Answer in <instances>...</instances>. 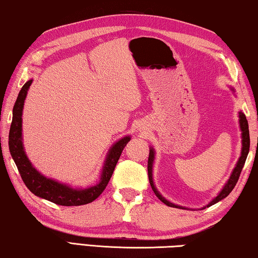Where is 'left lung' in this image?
Listing matches in <instances>:
<instances>
[{"label": "left lung", "mask_w": 258, "mask_h": 258, "mask_svg": "<svg viewBox=\"0 0 258 258\" xmlns=\"http://www.w3.org/2000/svg\"><path fill=\"white\" fill-rule=\"evenodd\" d=\"M239 124H240V130H241V139H242L241 156H240L238 163H237V165H235V167L233 169L232 174H231V176L228 180V182L225 183L224 187L222 189L220 194H218L216 197L214 198L212 202L207 205V207L218 203L220 200L224 199L225 197H228V196L230 195V192L233 190V187L235 186V184H237V182L239 180V176H240V173H241L242 167L244 165V161H246V159H247L248 152H249V147H250V138H249V130H248V121L246 119V116H244V113H242L241 111L239 112ZM154 159H155V150H154V148L150 147L149 158H148V176H149L150 185L152 187V190H154L155 195L157 196V197H158V199H160V202H163L165 205H167V206H169V207H177V208L184 209V207L177 206V205H174L172 203H169L168 200H166L163 197V196L159 194L158 190L156 189V186L154 184V180H152V165H154Z\"/></svg>", "instance_id": "8db88e82"}]
</instances>
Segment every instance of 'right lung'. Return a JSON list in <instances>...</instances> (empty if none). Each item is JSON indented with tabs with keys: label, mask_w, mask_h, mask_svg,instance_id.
Listing matches in <instances>:
<instances>
[{
	"label": "right lung",
	"mask_w": 258,
	"mask_h": 258,
	"mask_svg": "<svg viewBox=\"0 0 258 258\" xmlns=\"http://www.w3.org/2000/svg\"><path fill=\"white\" fill-rule=\"evenodd\" d=\"M32 82L33 80H29L27 83H25L23 89L20 90L14 106V112H12L14 116H12L10 133H9V150H10L12 159L15 160L17 167H18L20 176L29 191H32L37 197L49 200L51 203L61 205V206H81V205L92 203L106 189L117 161L121 155V151L127 145L131 137L120 139L109 149L98 184L86 187V189H74L72 186L45 177L30 163L25 154L23 146V118L21 116H23L26 95H27Z\"/></svg>",
	"instance_id": "1"
}]
</instances>
